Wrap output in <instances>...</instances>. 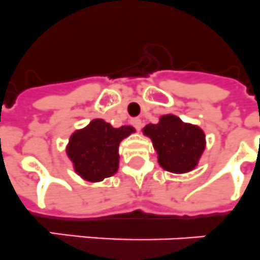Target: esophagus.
Returning a JSON list of instances; mask_svg holds the SVG:
<instances>
[{
    "instance_id": "1",
    "label": "esophagus",
    "mask_w": 260,
    "mask_h": 260,
    "mask_svg": "<svg viewBox=\"0 0 260 260\" xmlns=\"http://www.w3.org/2000/svg\"><path fill=\"white\" fill-rule=\"evenodd\" d=\"M131 123H132V125H134L137 131H140L141 126H143V120H141L140 117L132 119V120H131Z\"/></svg>"
}]
</instances>
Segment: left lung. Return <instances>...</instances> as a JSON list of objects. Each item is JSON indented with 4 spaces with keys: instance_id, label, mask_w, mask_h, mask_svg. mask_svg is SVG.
<instances>
[{
    "instance_id": "obj_1",
    "label": "left lung",
    "mask_w": 260,
    "mask_h": 260,
    "mask_svg": "<svg viewBox=\"0 0 260 260\" xmlns=\"http://www.w3.org/2000/svg\"><path fill=\"white\" fill-rule=\"evenodd\" d=\"M143 134L152 140L160 167L172 173L193 171L206 147L204 131L174 115H164L157 124H148Z\"/></svg>"
}]
</instances>
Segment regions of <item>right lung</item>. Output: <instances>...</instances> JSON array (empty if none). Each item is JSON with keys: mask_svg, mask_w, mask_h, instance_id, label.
I'll return each instance as SVG.
<instances>
[{"mask_svg": "<svg viewBox=\"0 0 260 260\" xmlns=\"http://www.w3.org/2000/svg\"><path fill=\"white\" fill-rule=\"evenodd\" d=\"M134 132V126L113 128L103 119H93L87 126L75 131L66 148L74 171L89 182L113 176L119 169L120 143Z\"/></svg>", "mask_w": 260, "mask_h": 260, "instance_id": "obj_1", "label": "right lung"}]
</instances>
